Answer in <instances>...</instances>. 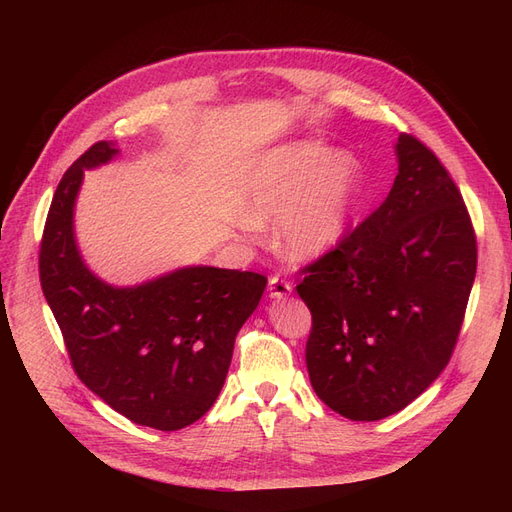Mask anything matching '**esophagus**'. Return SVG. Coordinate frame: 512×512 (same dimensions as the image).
<instances>
[{
  "label": "esophagus",
  "mask_w": 512,
  "mask_h": 512,
  "mask_svg": "<svg viewBox=\"0 0 512 512\" xmlns=\"http://www.w3.org/2000/svg\"><path fill=\"white\" fill-rule=\"evenodd\" d=\"M269 297L271 299H275V301H280V299H286V297H290V292H292V286L286 282V280H282V277H271L269 280Z\"/></svg>",
  "instance_id": "34e87169"
}]
</instances>
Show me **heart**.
I'll use <instances>...</instances> for the list:
<instances>
[{
  "mask_svg": "<svg viewBox=\"0 0 512 512\" xmlns=\"http://www.w3.org/2000/svg\"><path fill=\"white\" fill-rule=\"evenodd\" d=\"M361 203V168L348 151L320 141L277 145L256 160L243 188V218L273 220L275 250L294 262L333 252L352 226Z\"/></svg>",
  "mask_w": 512,
  "mask_h": 512,
  "instance_id": "b5f03b06",
  "label": "heart"
}]
</instances>
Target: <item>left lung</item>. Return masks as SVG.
<instances>
[{
    "label": "left lung",
    "instance_id": "1",
    "mask_svg": "<svg viewBox=\"0 0 512 512\" xmlns=\"http://www.w3.org/2000/svg\"><path fill=\"white\" fill-rule=\"evenodd\" d=\"M395 156L380 209L297 286L314 322L309 380L350 421L404 410L442 374L476 275L472 222L446 168L408 134Z\"/></svg>",
    "mask_w": 512,
    "mask_h": 512
}]
</instances>
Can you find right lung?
Instances as JSON below:
<instances>
[{
	"label": "right lung",
	"instance_id": "right-lung-1",
	"mask_svg": "<svg viewBox=\"0 0 512 512\" xmlns=\"http://www.w3.org/2000/svg\"><path fill=\"white\" fill-rule=\"evenodd\" d=\"M115 156L117 143H96L61 177L40 245V284L87 389L136 425L177 431L218 399L267 277L190 265L134 286L100 280L76 243L74 207L85 170Z\"/></svg>",
	"mask_w": 512,
	"mask_h": 512
}]
</instances>
